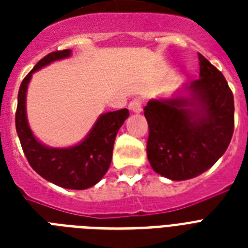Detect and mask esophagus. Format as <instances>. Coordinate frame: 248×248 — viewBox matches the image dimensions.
I'll list each match as a JSON object with an SVG mask.
<instances>
[{
  "mask_svg": "<svg viewBox=\"0 0 248 248\" xmlns=\"http://www.w3.org/2000/svg\"><path fill=\"white\" fill-rule=\"evenodd\" d=\"M128 109L134 113H140L141 112V100L140 99H134V100L130 101V104H128Z\"/></svg>",
  "mask_w": 248,
  "mask_h": 248,
  "instance_id": "34e87169",
  "label": "esophagus"
}]
</instances>
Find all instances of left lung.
Listing matches in <instances>:
<instances>
[{
  "label": "left lung",
  "instance_id": "left-lung-1",
  "mask_svg": "<svg viewBox=\"0 0 248 248\" xmlns=\"http://www.w3.org/2000/svg\"><path fill=\"white\" fill-rule=\"evenodd\" d=\"M200 78L171 99L144 108L152 169L170 180H188L215 165L234 131V99L221 72L198 54Z\"/></svg>",
  "mask_w": 248,
  "mask_h": 248
}]
</instances>
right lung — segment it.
Returning a JSON list of instances; mask_svg holds the SVG:
<instances>
[{
    "instance_id": "1",
    "label": "right lung",
    "mask_w": 248,
    "mask_h": 248,
    "mask_svg": "<svg viewBox=\"0 0 248 248\" xmlns=\"http://www.w3.org/2000/svg\"><path fill=\"white\" fill-rule=\"evenodd\" d=\"M71 54V50L50 52L23 79L17 93L15 126L25 157L38 175L62 188L87 189L99 183L108 171L117 132L130 116L127 109L101 114L85 139L69 148H50L40 143L29 127L25 112L27 90L33 73Z\"/></svg>"
}]
</instances>
